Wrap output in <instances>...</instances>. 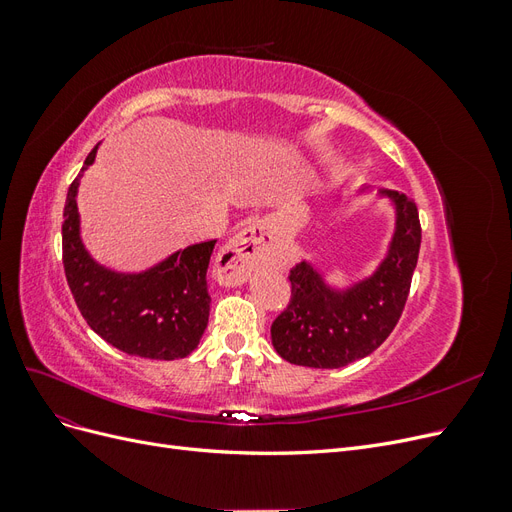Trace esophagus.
I'll list each match as a JSON object with an SVG mask.
<instances>
[{
    "mask_svg": "<svg viewBox=\"0 0 512 512\" xmlns=\"http://www.w3.org/2000/svg\"><path fill=\"white\" fill-rule=\"evenodd\" d=\"M267 228L260 224L245 226L218 254V273L226 284H241L250 273L269 260Z\"/></svg>",
    "mask_w": 512,
    "mask_h": 512,
    "instance_id": "34e87169",
    "label": "esophagus"
}]
</instances>
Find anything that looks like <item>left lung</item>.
Masks as SVG:
<instances>
[{"instance_id":"1","label":"left lung","mask_w":512,"mask_h":512,"mask_svg":"<svg viewBox=\"0 0 512 512\" xmlns=\"http://www.w3.org/2000/svg\"><path fill=\"white\" fill-rule=\"evenodd\" d=\"M365 188L361 192H367ZM395 207V230L378 269L346 288L324 282L309 260L290 269L292 297L271 324V342L288 363L337 369L374 352L399 322L421 250L416 203L397 190H378Z\"/></svg>"}]
</instances>
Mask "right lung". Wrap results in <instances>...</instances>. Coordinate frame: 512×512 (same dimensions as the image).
Instances as JSON below:
<instances>
[{"instance_id": "right-lung-1", "label": "right lung", "mask_w": 512, "mask_h": 512, "mask_svg": "<svg viewBox=\"0 0 512 512\" xmlns=\"http://www.w3.org/2000/svg\"><path fill=\"white\" fill-rule=\"evenodd\" d=\"M96 153L98 145L68 188L61 224L72 297L89 327L117 350L156 361L183 359L198 346L209 322L207 269L215 239L177 250L141 273H119L100 265L81 239L76 207L81 177L94 164Z\"/></svg>"}]
</instances>
